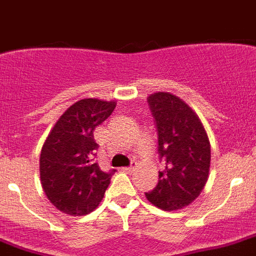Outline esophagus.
Segmentation results:
<instances>
[{
  "label": "esophagus",
  "instance_id": "1",
  "mask_svg": "<svg viewBox=\"0 0 256 256\" xmlns=\"http://www.w3.org/2000/svg\"><path fill=\"white\" fill-rule=\"evenodd\" d=\"M137 167V163L136 162H130V167H126V168H124V170H126V171H128V172H132L133 170H134V168Z\"/></svg>",
  "mask_w": 256,
  "mask_h": 256
}]
</instances>
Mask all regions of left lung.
<instances>
[{
    "label": "left lung",
    "instance_id": "8db88e82",
    "mask_svg": "<svg viewBox=\"0 0 256 256\" xmlns=\"http://www.w3.org/2000/svg\"><path fill=\"white\" fill-rule=\"evenodd\" d=\"M158 134V154L163 163L158 185L146 198L164 211L184 208L207 182L211 149L200 118L182 100L166 92L148 98Z\"/></svg>",
    "mask_w": 256,
    "mask_h": 256
}]
</instances>
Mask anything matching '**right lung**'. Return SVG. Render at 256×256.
I'll use <instances>...</instances> for the list:
<instances>
[{"label":"right lung","instance_id":"add662e5","mask_svg":"<svg viewBox=\"0 0 256 256\" xmlns=\"http://www.w3.org/2000/svg\"><path fill=\"white\" fill-rule=\"evenodd\" d=\"M114 101L80 100L58 119L40 155V178L50 203L64 214L88 215L97 208L116 170L104 172L94 162L93 132L115 108Z\"/></svg>","mask_w":256,"mask_h":256}]
</instances>
